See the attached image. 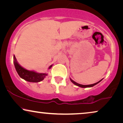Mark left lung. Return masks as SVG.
Here are the masks:
<instances>
[{
    "label": "left lung",
    "mask_w": 123,
    "mask_h": 123,
    "mask_svg": "<svg viewBox=\"0 0 123 123\" xmlns=\"http://www.w3.org/2000/svg\"><path fill=\"white\" fill-rule=\"evenodd\" d=\"M70 80H71V82H72V83H73L74 85H75L76 86H78L80 87H82V88H86V87H93L94 86L97 85V83H99L101 80H100V81H98V82H97V83H93V84H92V85H80V84H79L78 83H77V82H75L74 81V80H71L70 79Z\"/></svg>",
    "instance_id": "8db88e82"
}]
</instances>
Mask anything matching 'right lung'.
I'll list each match as a JSON object with an SVG mask.
<instances>
[{"instance_id":"obj_1","label":"right lung","mask_w":123,"mask_h":123,"mask_svg":"<svg viewBox=\"0 0 123 123\" xmlns=\"http://www.w3.org/2000/svg\"><path fill=\"white\" fill-rule=\"evenodd\" d=\"M14 64L16 68L18 75L22 78L24 79L25 80L30 82H38L43 80L45 77L46 76L47 74L46 73H38L34 71L28 70L25 69L21 65L18 64L17 62L16 61V58L14 56ZM52 67V65L49 67V69Z\"/></svg>"}]
</instances>
